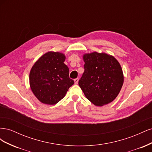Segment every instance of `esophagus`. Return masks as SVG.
<instances>
[{
  "mask_svg": "<svg viewBox=\"0 0 152 152\" xmlns=\"http://www.w3.org/2000/svg\"><path fill=\"white\" fill-rule=\"evenodd\" d=\"M74 82H75V84H78V82H79V79H78V78H77V79H74Z\"/></svg>",
  "mask_w": 152,
  "mask_h": 152,
  "instance_id": "34e87169",
  "label": "esophagus"
}]
</instances>
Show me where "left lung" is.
<instances>
[{
	"label": "left lung",
	"mask_w": 152,
	"mask_h": 152,
	"mask_svg": "<svg viewBox=\"0 0 152 152\" xmlns=\"http://www.w3.org/2000/svg\"><path fill=\"white\" fill-rule=\"evenodd\" d=\"M82 58L85 70L79 85L87 99L98 107L112 102L124 84L120 63L112 55L104 53H85Z\"/></svg>",
	"instance_id": "1"
}]
</instances>
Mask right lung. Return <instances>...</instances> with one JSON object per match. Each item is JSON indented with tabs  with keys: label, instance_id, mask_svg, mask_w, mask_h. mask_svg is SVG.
Returning a JSON list of instances; mask_svg holds the SVG:
<instances>
[{
	"label": "right lung",
	"instance_id": "right-lung-1",
	"mask_svg": "<svg viewBox=\"0 0 152 152\" xmlns=\"http://www.w3.org/2000/svg\"><path fill=\"white\" fill-rule=\"evenodd\" d=\"M65 55L49 51L41 56L31 67L29 82L32 93L41 103L53 105L65 97L74 81L69 77L64 63Z\"/></svg>",
	"mask_w": 152,
	"mask_h": 152
}]
</instances>
